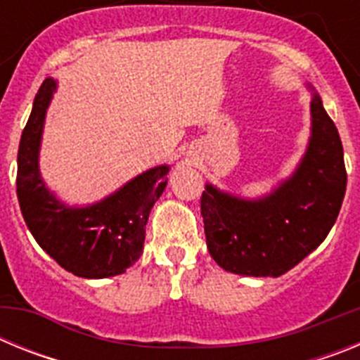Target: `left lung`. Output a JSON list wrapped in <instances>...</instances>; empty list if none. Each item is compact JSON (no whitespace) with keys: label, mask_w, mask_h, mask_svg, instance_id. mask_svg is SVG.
I'll return each mask as SVG.
<instances>
[{"label":"left lung","mask_w":360,"mask_h":360,"mask_svg":"<svg viewBox=\"0 0 360 360\" xmlns=\"http://www.w3.org/2000/svg\"><path fill=\"white\" fill-rule=\"evenodd\" d=\"M304 86L311 95L310 136L290 176L254 198L205 184L202 216L209 254L232 274L279 278L323 243L341 211V136L316 88Z\"/></svg>","instance_id":"left-lung-1"}]
</instances>
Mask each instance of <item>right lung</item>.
<instances>
[{
	"label": "right lung",
	"mask_w": 360,
	"mask_h": 360,
	"mask_svg": "<svg viewBox=\"0 0 360 360\" xmlns=\"http://www.w3.org/2000/svg\"><path fill=\"white\" fill-rule=\"evenodd\" d=\"M57 79L46 77L34 98L18 151V200L41 249L65 270L86 279L124 274L142 256L146 224L167 186L169 164L155 165L104 198L70 205L43 180L39 153Z\"/></svg>",
	"instance_id": "add662e5"
}]
</instances>
